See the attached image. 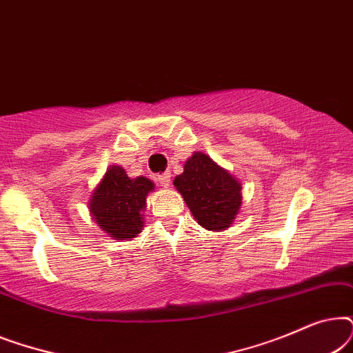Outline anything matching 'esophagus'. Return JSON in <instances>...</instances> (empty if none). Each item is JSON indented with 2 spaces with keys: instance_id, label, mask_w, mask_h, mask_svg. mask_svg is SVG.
Instances as JSON below:
<instances>
[{
  "instance_id": "obj_1",
  "label": "esophagus",
  "mask_w": 353,
  "mask_h": 353,
  "mask_svg": "<svg viewBox=\"0 0 353 353\" xmlns=\"http://www.w3.org/2000/svg\"><path fill=\"white\" fill-rule=\"evenodd\" d=\"M157 180H159V183H161V186L167 188L168 185H170L172 175H170V173H168V172H163V173H161V175L157 176Z\"/></svg>"
}]
</instances>
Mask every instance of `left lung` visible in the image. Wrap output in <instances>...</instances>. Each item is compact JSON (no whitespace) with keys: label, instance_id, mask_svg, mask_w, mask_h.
<instances>
[{"label":"left lung","instance_id":"left-lung-1","mask_svg":"<svg viewBox=\"0 0 353 353\" xmlns=\"http://www.w3.org/2000/svg\"><path fill=\"white\" fill-rule=\"evenodd\" d=\"M173 185L202 228L226 230L239 214L241 183L204 152L197 151L188 159Z\"/></svg>","mask_w":353,"mask_h":353}]
</instances>
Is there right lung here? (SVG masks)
<instances>
[{"mask_svg":"<svg viewBox=\"0 0 353 353\" xmlns=\"http://www.w3.org/2000/svg\"><path fill=\"white\" fill-rule=\"evenodd\" d=\"M154 183L144 176L130 178L120 165H110L90 197L93 220L110 238L123 241L141 233L146 197Z\"/></svg>","mask_w":353,"mask_h":353,"instance_id":"add662e5","label":"right lung"}]
</instances>
